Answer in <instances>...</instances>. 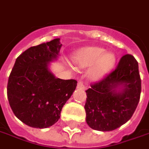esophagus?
Listing matches in <instances>:
<instances>
[{
  "label": "esophagus",
  "instance_id": "1",
  "mask_svg": "<svg viewBox=\"0 0 149 149\" xmlns=\"http://www.w3.org/2000/svg\"><path fill=\"white\" fill-rule=\"evenodd\" d=\"M77 88H79V89H83V90H85V89H86V87H85V85L84 84V83H83V82L79 81V82L78 83V84H77Z\"/></svg>",
  "mask_w": 149,
  "mask_h": 149
}]
</instances>
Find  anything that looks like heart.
Returning <instances> with one entry per match:
<instances>
[{
	"mask_svg": "<svg viewBox=\"0 0 149 149\" xmlns=\"http://www.w3.org/2000/svg\"><path fill=\"white\" fill-rule=\"evenodd\" d=\"M100 47H88L81 49L75 57L74 61L80 68L92 66L88 71V77L93 81L101 79L111 71L116 63L115 54L104 52Z\"/></svg>",
	"mask_w": 149,
	"mask_h": 149,
	"instance_id": "heart-1",
	"label": "heart"
}]
</instances>
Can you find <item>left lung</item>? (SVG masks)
Here are the masks:
<instances>
[{
  "mask_svg": "<svg viewBox=\"0 0 149 149\" xmlns=\"http://www.w3.org/2000/svg\"><path fill=\"white\" fill-rule=\"evenodd\" d=\"M141 79L138 62L126 54L116 69L86 91V122L93 130L113 131L131 118L138 105Z\"/></svg>",
  "mask_w": 149,
  "mask_h": 149,
  "instance_id": "1",
  "label": "left lung"
}]
</instances>
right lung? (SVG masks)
I'll list each match as a JSON object with an SVG mask.
<instances>
[{
    "label": "right lung",
    "mask_w": 149,
    "mask_h": 149,
    "mask_svg": "<svg viewBox=\"0 0 149 149\" xmlns=\"http://www.w3.org/2000/svg\"><path fill=\"white\" fill-rule=\"evenodd\" d=\"M60 39L31 47L19 55L10 73L7 96L14 115L26 125L47 128L60 118L63 105L77 86L75 79H61L50 71L57 60Z\"/></svg>",
    "instance_id": "1"
}]
</instances>
